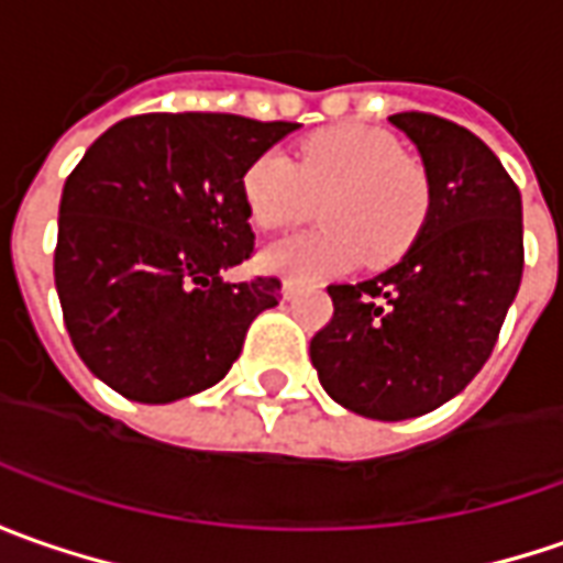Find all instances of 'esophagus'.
Returning <instances> with one entry per match:
<instances>
[{
    "instance_id": "1",
    "label": "esophagus",
    "mask_w": 563,
    "mask_h": 563,
    "mask_svg": "<svg viewBox=\"0 0 563 563\" xmlns=\"http://www.w3.org/2000/svg\"><path fill=\"white\" fill-rule=\"evenodd\" d=\"M299 289L301 286L296 277H286V280H283V296H286V299H296V292H299Z\"/></svg>"
}]
</instances>
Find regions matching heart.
Wrapping results in <instances>:
<instances>
[{
	"label": "heart",
	"mask_w": 563,
	"mask_h": 563,
	"mask_svg": "<svg viewBox=\"0 0 563 563\" xmlns=\"http://www.w3.org/2000/svg\"><path fill=\"white\" fill-rule=\"evenodd\" d=\"M243 205L258 230H283L314 211L327 227L267 245L264 267L296 280L340 274L355 262H398L433 208L423 158L398 146L379 126L336 124L305 136L296 162L264 152L243 170Z\"/></svg>",
	"instance_id": "heart-1"
}]
</instances>
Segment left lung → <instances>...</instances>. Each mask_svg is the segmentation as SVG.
<instances>
[{"instance_id": "left-lung-1", "label": "left lung", "mask_w": 563, "mask_h": 563, "mask_svg": "<svg viewBox=\"0 0 563 563\" xmlns=\"http://www.w3.org/2000/svg\"><path fill=\"white\" fill-rule=\"evenodd\" d=\"M389 121L430 167V218L389 271L327 286L333 318L311 340L320 386L371 420L455 398L493 355L523 274L520 189L493 148L427 111Z\"/></svg>"}]
</instances>
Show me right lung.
Segmentation results:
<instances>
[{
	"label": "right lung",
	"instance_id": "right-lung-1",
	"mask_svg": "<svg viewBox=\"0 0 563 563\" xmlns=\"http://www.w3.org/2000/svg\"><path fill=\"white\" fill-rule=\"evenodd\" d=\"M296 126L221 111L133 114L70 170L55 289L77 355L114 393L146 405L202 393L277 305L280 277L223 274L255 252L243 170Z\"/></svg>",
	"mask_w": 563,
	"mask_h": 563
}]
</instances>
